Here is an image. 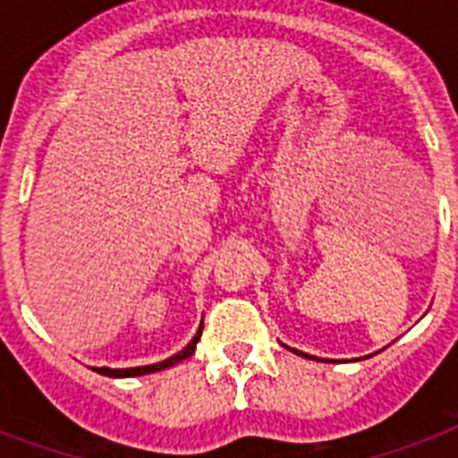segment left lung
<instances>
[{"mask_svg": "<svg viewBox=\"0 0 458 458\" xmlns=\"http://www.w3.org/2000/svg\"><path fill=\"white\" fill-rule=\"evenodd\" d=\"M289 348V345H287ZM289 351L292 352H296V355H301V358H310V360H322V358H315V355H308V352H301V351H296V348H289Z\"/></svg>", "mask_w": 458, "mask_h": 458, "instance_id": "left-lung-1", "label": "left lung"}]
</instances>
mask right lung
I'll use <instances>...</instances> for the list:
<instances>
[{"instance_id": "right-lung-1", "label": "right lung", "mask_w": 458, "mask_h": 458, "mask_svg": "<svg viewBox=\"0 0 458 458\" xmlns=\"http://www.w3.org/2000/svg\"><path fill=\"white\" fill-rule=\"evenodd\" d=\"M202 336V325L197 329V334L192 336V341L185 345L183 351H178L176 355H171V358L162 360V362H155V364H143V367H126V369H110V367H91L94 371L103 374V377H113V378H131V377H145V374H155V371H165L169 367H176L178 362H183L188 360L195 352L197 348V341Z\"/></svg>"}]
</instances>
